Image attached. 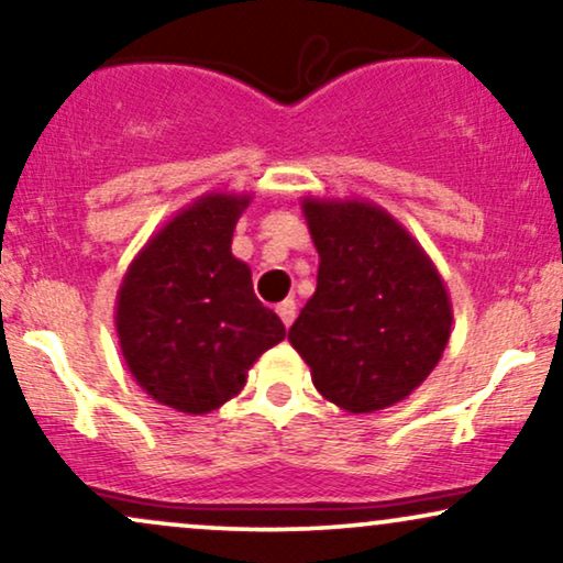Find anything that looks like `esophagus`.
Here are the masks:
<instances>
[{"instance_id":"esophagus-1","label":"esophagus","mask_w":563,"mask_h":563,"mask_svg":"<svg viewBox=\"0 0 563 563\" xmlns=\"http://www.w3.org/2000/svg\"><path fill=\"white\" fill-rule=\"evenodd\" d=\"M277 314H280L283 325L290 328V322L296 320V301L294 299H286V301L277 303Z\"/></svg>"}]
</instances>
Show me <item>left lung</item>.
<instances>
[{"instance_id": "1", "label": "left lung", "mask_w": 563, "mask_h": 563, "mask_svg": "<svg viewBox=\"0 0 563 563\" xmlns=\"http://www.w3.org/2000/svg\"><path fill=\"white\" fill-rule=\"evenodd\" d=\"M318 288L288 341L328 402L373 412L429 378L452 328L442 275L389 211L360 198L301 200Z\"/></svg>"}]
</instances>
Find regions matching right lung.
Wrapping results in <instances>:
<instances>
[{
  "label": "right lung",
  "instance_id": "1",
  "mask_svg": "<svg viewBox=\"0 0 563 563\" xmlns=\"http://www.w3.org/2000/svg\"><path fill=\"white\" fill-rule=\"evenodd\" d=\"M251 196L206 192L151 238L115 294V333L134 380L153 399L206 416L241 394L251 365L286 339L254 296L232 232Z\"/></svg>",
  "mask_w": 563,
  "mask_h": 563
}]
</instances>
